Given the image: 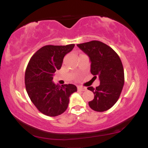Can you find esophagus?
Segmentation results:
<instances>
[{"mask_svg":"<svg viewBox=\"0 0 148 148\" xmlns=\"http://www.w3.org/2000/svg\"><path fill=\"white\" fill-rule=\"evenodd\" d=\"M77 90L79 91H85L86 90V88L84 87H82V86H78Z\"/></svg>","mask_w":148,"mask_h":148,"instance_id":"34e87169","label":"esophagus"}]
</instances>
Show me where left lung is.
I'll list each match as a JSON object with an SVG mask.
<instances>
[{
  "mask_svg": "<svg viewBox=\"0 0 148 148\" xmlns=\"http://www.w3.org/2000/svg\"><path fill=\"white\" fill-rule=\"evenodd\" d=\"M89 56L91 74L99 76L100 85L88 87L94 93V99L88 102L92 110L106 111L117 102L125 83L123 63L117 53L103 42L92 40L77 45Z\"/></svg>",
  "mask_w": 148,
  "mask_h": 148,
  "instance_id": "obj_1",
  "label": "left lung"
}]
</instances>
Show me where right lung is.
Segmentation results:
<instances>
[{
    "label": "right lung",
    "mask_w": 148,
    "mask_h": 148,
    "mask_svg": "<svg viewBox=\"0 0 148 148\" xmlns=\"http://www.w3.org/2000/svg\"><path fill=\"white\" fill-rule=\"evenodd\" d=\"M66 46H44L30 59L25 73L27 93L39 111L55 117L62 114L68 106L69 96L77 88L73 84L56 85L53 76L62 66L64 56L74 47Z\"/></svg>",
    "instance_id": "1"
}]
</instances>
